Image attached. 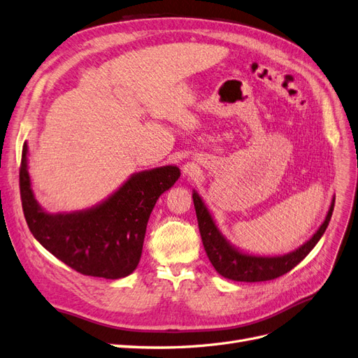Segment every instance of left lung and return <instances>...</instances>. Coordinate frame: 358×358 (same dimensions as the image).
Instances as JSON below:
<instances>
[{
  "mask_svg": "<svg viewBox=\"0 0 358 358\" xmlns=\"http://www.w3.org/2000/svg\"><path fill=\"white\" fill-rule=\"evenodd\" d=\"M193 203H195L198 227L201 238L207 257L216 271L223 278L237 280V282H265L280 278L285 273L291 271L295 265L301 262L309 252L316 246V243L324 236L329 227L334 208V198L331 199L330 208L321 227L313 236L306 241L299 249H295L285 255H274V257H261V255L248 253L234 244L223 236L217 228L206 202L199 196L196 190H193Z\"/></svg>",
  "mask_w": 358,
  "mask_h": 358,
  "instance_id": "8db88e82",
  "label": "left lung"
}]
</instances>
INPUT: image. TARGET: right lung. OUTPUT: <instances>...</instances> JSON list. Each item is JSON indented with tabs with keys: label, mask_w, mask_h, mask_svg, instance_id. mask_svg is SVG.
Returning a JSON list of instances; mask_svg holds the SVG:
<instances>
[{
	"label": "right lung",
	"mask_w": 358,
	"mask_h": 358,
	"mask_svg": "<svg viewBox=\"0 0 358 358\" xmlns=\"http://www.w3.org/2000/svg\"><path fill=\"white\" fill-rule=\"evenodd\" d=\"M180 173L176 165L141 171L91 208L48 213L34 196L25 142L19 171L20 199L29 231L48 252L80 274L121 279L136 270L150 214Z\"/></svg>",
	"instance_id": "right-lung-1"
}]
</instances>
